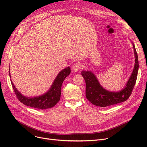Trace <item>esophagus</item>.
I'll return each instance as SVG.
<instances>
[{
  "mask_svg": "<svg viewBox=\"0 0 147 147\" xmlns=\"http://www.w3.org/2000/svg\"><path fill=\"white\" fill-rule=\"evenodd\" d=\"M80 68V65L79 64H74L72 66V70L73 71H75V72H77L78 71L79 69Z\"/></svg>",
  "mask_w": 147,
  "mask_h": 147,
  "instance_id": "1",
  "label": "esophagus"
}]
</instances>
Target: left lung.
<instances>
[{"label":"left lung","instance_id":"1","mask_svg":"<svg viewBox=\"0 0 147 147\" xmlns=\"http://www.w3.org/2000/svg\"><path fill=\"white\" fill-rule=\"evenodd\" d=\"M133 47L135 64L133 72L126 86L119 92H110L102 87L95 75L89 71H82V76L86 82V96L92 104L98 107H105L124 102L130 96L136 81L139 68L138 54L134 43Z\"/></svg>","mask_w":147,"mask_h":147}]
</instances>
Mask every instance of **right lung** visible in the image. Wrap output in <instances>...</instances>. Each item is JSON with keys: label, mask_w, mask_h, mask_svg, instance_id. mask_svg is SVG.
I'll use <instances>...</instances> for the list:
<instances>
[{"label": "right lung", "mask_w": 147, "mask_h": 147, "mask_svg": "<svg viewBox=\"0 0 147 147\" xmlns=\"http://www.w3.org/2000/svg\"><path fill=\"white\" fill-rule=\"evenodd\" d=\"M70 72L71 69L69 67L63 69L58 73L55 80L53 82L50 89L46 93L41 96L33 98L24 96L15 87L11 80V82L15 95H17V98L21 102L27 106L36 108V109H38L45 110L54 107L59 101L62 84H63L65 79L70 74ZM9 73L11 78L10 71H9Z\"/></svg>", "instance_id": "add662e5"}]
</instances>
